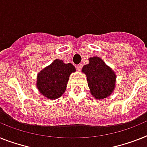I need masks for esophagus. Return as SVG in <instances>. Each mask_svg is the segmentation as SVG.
<instances>
[{
	"instance_id": "obj_1",
	"label": "esophagus",
	"mask_w": 147,
	"mask_h": 147,
	"mask_svg": "<svg viewBox=\"0 0 147 147\" xmlns=\"http://www.w3.org/2000/svg\"><path fill=\"white\" fill-rule=\"evenodd\" d=\"M82 67H83V65H82L81 63L78 64V65H77V66H76V68H77V69L78 70V71H81Z\"/></svg>"
}]
</instances>
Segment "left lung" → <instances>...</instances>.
Masks as SVG:
<instances>
[{
	"label": "left lung",
	"mask_w": 147,
	"mask_h": 147,
	"mask_svg": "<svg viewBox=\"0 0 147 147\" xmlns=\"http://www.w3.org/2000/svg\"><path fill=\"white\" fill-rule=\"evenodd\" d=\"M89 61L83 66L82 71L87 76L91 94L96 99L105 98L111 96L115 88V72L98 57H90Z\"/></svg>",
	"instance_id": "8db88e82"
}]
</instances>
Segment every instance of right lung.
Returning a JSON list of instances; mask_svg holds the SVG:
<instances>
[{
	"instance_id": "right-lung-1",
	"label": "right lung",
	"mask_w": 147,
	"mask_h": 147,
	"mask_svg": "<svg viewBox=\"0 0 147 147\" xmlns=\"http://www.w3.org/2000/svg\"><path fill=\"white\" fill-rule=\"evenodd\" d=\"M76 71L71 63H65L59 59L44 68L37 76L36 87L41 94L49 99L62 96L66 88L69 76Z\"/></svg>"
}]
</instances>
